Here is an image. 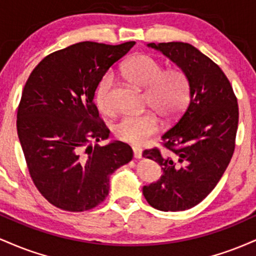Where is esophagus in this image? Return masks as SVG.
<instances>
[{"instance_id":"obj_1","label":"esophagus","mask_w":256,"mask_h":256,"mask_svg":"<svg viewBox=\"0 0 256 256\" xmlns=\"http://www.w3.org/2000/svg\"><path fill=\"white\" fill-rule=\"evenodd\" d=\"M132 150H134V156L136 158H142V149L140 146H132Z\"/></svg>"}]
</instances>
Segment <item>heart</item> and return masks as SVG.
Here are the masks:
<instances>
[{
	"instance_id": "b5f03b06",
	"label": "heart",
	"mask_w": 256,
	"mask_h": 256,
	"mask_svg": "<svg viewBox=\"0 0 256 256\" xmlns=\"http://www.w3.org/2000/svg\"><path fill=\"white\" fill-rule=\"evenodd\" d=\"M122 74L126 80L138 88H146V104L154 108L164 119L177 116L188 104L190 83L186 74L179 68L162 71L156 58L148 54H137L125 61ZM113 79L106 74L98 82L95 90L96 106L102 113L114 110L110 92ZM160 130V119L154 110L138 114H126L113 126L116 138L132 144H142Z\"/></svg>"
}]
</instances>
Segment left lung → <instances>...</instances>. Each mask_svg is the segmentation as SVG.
<instances>
[{
	"instance_id": "obj_1",
	"label": "left lung",
	"mask_w": 256,
	"mask_h": 256,
	"mask_svg": "<svg viewBox=\"0 0 256 256\" xmlns=\"http://www.w3.org/2000/svg\"><path fill=\"white\" fill-rule=\"evenodd\" d=\"M177 64L190 83L189 104L162 134L165 152L146 149L164 174L143 186L152 207L164 212L198 204L218 184L234 150L238 104L225 73L189 43H149Z\"/></svg>"
}]
</instances>
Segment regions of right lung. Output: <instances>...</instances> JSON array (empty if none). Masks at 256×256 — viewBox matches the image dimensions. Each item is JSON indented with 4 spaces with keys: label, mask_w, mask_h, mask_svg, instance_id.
Wrapping results in <instances>:
<instances>
[{
    "label": "right lung",
    "mask_w": 256,
    "mask_h": 256,
    "mask_svg": "<svg viewBox=\"0 0 256 256\" xmlns=\"http://www.w3.org/2000/svg\"><path fill=\"white\" fill-rule=\"evenodd\" d=\"M136 42L118 46L80 42L49 54L26 82L16 114L20 144L38 192L68 212L104 201L110 176L134 156L98 116L94 96L98 82Z\"/></svg>",
    "instance_id": "1"
}]
</instances>
